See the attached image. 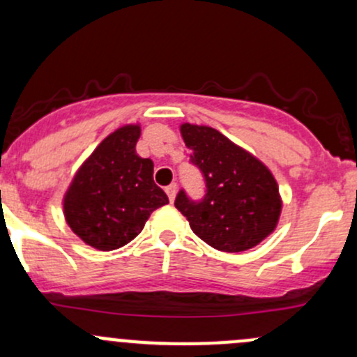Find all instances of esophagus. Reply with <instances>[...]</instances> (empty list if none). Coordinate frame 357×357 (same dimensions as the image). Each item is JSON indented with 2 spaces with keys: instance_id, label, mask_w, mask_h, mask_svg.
Masks as SVG:
<instances>
[{
  "instance_id": "1",
  "label": "esophagus",
  "mask_w": 357,
  "mask_h": 357,
  "mask_svg": "<svg viewBox=\"0 0 357 357\" xmlns=\"http://www.w3.org/2000/svg\"><path fill=\"white\" fill-rule=\"evenodd\" d=\"M166 193H167V197H169V202L171 203L174 202L176 193H178V185H176V183H172V185H169V186L166 188Z\"/></svg>"
}]
</instances>
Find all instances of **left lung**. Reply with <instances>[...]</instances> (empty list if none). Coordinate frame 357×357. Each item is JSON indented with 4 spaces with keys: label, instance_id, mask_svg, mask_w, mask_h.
<instances>
[{
    "label": "left lung",
    "instance_id": "1",
    "mask_svg": "<svg viewBox=\"0 0 357 357\" xmlns=\"http://www.w3.org/2000/svg\"><path fill=\"white\" fill-rule=\"evenodd\" d=\"M191 162L205 178L206 193L193 202L179 191L174 206L203 242L223 252L252 249L274 232L281 197L271 171L245 149L206 125H181Z\"/></svg>",
    "mask_w": 357,
    "mask_h": 357
}]
</instances>
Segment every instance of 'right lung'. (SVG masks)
<instances>
[{
	"label": "right lung",
	"instance_id": "add662e5",
	"mask_svg": "<svg viewBox=\"0 0 357 357\" xmlns=\"http://www.w3.org/2000/svg\"><path fill=\"white\" fill-rule=\"evenodd\" d=\"M140 125L109 134L73 178L64 217L74 234L98 250H113L142 232L147 218L169 199L154 183V162L135 152Z\"/></svg>",
	"mask_w": 357,
	"mask_h": 357
}]
</instances>
